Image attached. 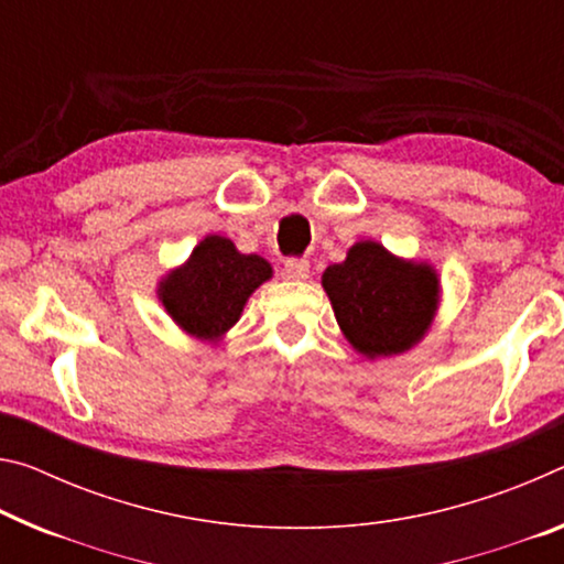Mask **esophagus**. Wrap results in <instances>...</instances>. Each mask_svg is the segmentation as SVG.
I'll use <instances>...</instances> for the list:
<instances>
[{
	"mask_svg": "<svg viewBox=\"0 0 564 564\" xmlns=\"http://www.w3.org/2000/svg\"><path fill=\"white\" fill-rule=\"evenodd\" d=\"M283 275L291 281H303L308 275V261L306 258H289L283 263Z\"/></svg>",
	"mask_w": 564,
	"mask_h": 564,
	"instance_id": "esophagus-1",
	"label": "esophagus"
}]
</instances>
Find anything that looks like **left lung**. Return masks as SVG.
Returning a JSON list of instances; mask_svg holds the SVG:
<instances>
[{"instance_id":"1","label":"left lung","mask_w":564,"mask_h":564,"mask_svg":"<svg viewBox=\"0 0 564 564\" xmlns=\"http://www.w3.org/2000/svg\"><path fill=\"white\" fill-rule=\"evenodd\" d=\"M321 283L348 344L369 359L414 346L440 303L432 265L401 261L373 240L348 248L346 261L328 265Z\"/></svg>"}]
</instances>
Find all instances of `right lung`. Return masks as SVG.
Wrapping results in <instances>:
<instances>
[{"label": "right lung", "mask_w": 564, "mask_h": 564, "mask_svg": "<svg viewBox=\"0 0 564 564\" xmlns=\"http://www.w3.org/2000/svg\"><path fill=\"white\" fill-rule=\"evenodd\" d=\"M271 263L261 256L238 253L228 238L208 236L160 283V301L177 326L216 341L240 318L246 301L271 279Z\"/></svg>", "instance_id": "1"}]
</instances>
